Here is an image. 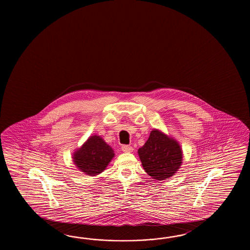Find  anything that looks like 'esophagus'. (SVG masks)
<instances>
[{"instance_id":"34e87169","label":"esophagus","mask_w":250,"mask_h":250,"mask_svg":"<svg viewBox=\"0 0 250 250\" xmlns=\"http://www.w3.org/2000/svg\"><path fill=\"white\" fill-rule=\"evenodd\" d=\"M122 150H123V152H125V153H131L133 151L132 146H122Z\"/></svg>"}]
</instances>
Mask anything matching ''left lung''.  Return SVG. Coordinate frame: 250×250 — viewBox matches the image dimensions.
<instances>
[{
	"label": "left lung",
	"instance_id": "8db88e82",
	"mask_svg": "<svg viewBox=\"0 0 250 250\" xmlns=\"http://www.w3.org/2000/svg\"><path fill=\"white\" fill-rule=\"evenodd\" d=\"M138 154L145 171L156 181H165L175 175L183 163L181 145L158 128L150 132Z\"/></svg>",
	"mask_w": 250,
	"mask_h": 250
}]
</instances>
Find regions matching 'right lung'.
I'll list each match as a JSON object with an SVG mask.
<instances>
[{
	"label": "right lung",
	"mask_w": 250,
	"mask_h": 250,
	"mask_svg": "<svg viewBox=\"0 0 250 250\" xmlns=\"http://www.w3.org/2000/svg\"><path fill=\"white\" fill-rule=\"evenodd\" d=\"M114 155L111 146L100 136L93 135L76 149L72 159L76 167L85 175L96 176L106 169Z\"/></svg>",
	"instance_id": "add662e5"
}]
</instances>
